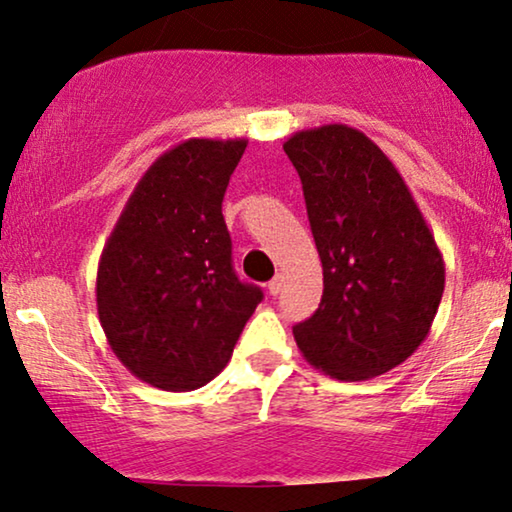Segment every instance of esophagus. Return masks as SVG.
I'll return each instance as SVG.
<instances>
[{"instance_id":"obj_1","label":"esophagus","mask_w":512,"mask_h":512,"mask_svg":"<svg viewBox=\"0 0 512 512\" xmlns=\"http://www.w3.org/2000/svg\"><path fill=\"white\" fill-rule=\"evenodd\" d=\"M267 288H269V295H274V297L281 295V290H283V276H274V278H271Z\"/></svg>"}]
</instances>
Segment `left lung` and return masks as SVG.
I'll return each instance as SVG.
<instances>
[{"instance_id":"obj_1","label":"left lung","mask_w":512,"mask_h":512,"mask_svg":"<svg viewBox=\"0 0 512 512\" xmlns=\"http://www.w3.org/2000/svg\"><path fill=\"white\" fill-rule=\"evenodd\" d=\"M302 180L323 262V299L292 327L299 351L339 381L379 377L424 342L445 290V262L403 175L344 124L283 145Z\"/></svg>"}]
</instances>
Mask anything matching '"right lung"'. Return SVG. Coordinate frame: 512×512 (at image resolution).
I'll list each match as a JSON object with an SVG mask.
<instances>
[{
    "label": "right lung",
    "mask_w": 512,
    "mask_h": 512,
    "mask_svg": "<svg viewBox=\"0 0 512 512\" xmlns=\"http://www.w3.org/2000/svg\"><path fill=\"white\" fill-rule=\"evenodd\" d=\"M248 140L189 138L135 185L98 262L95 302L117 358L163 391L227 367L262 290L231 264L222 199Z\"/></svg>",
    "instance_id": "1"
}]
</instances>
